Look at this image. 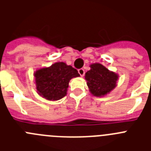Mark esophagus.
<instances>
[{"label":"esophagus","mask_w":151,"mask_h":151,"mask_svg":"<svg viewBox=\"0 0 151 151\" xmlns=\"http://www.w3.org/2000/svg\"><path fill=\"white\" fill-rule=\"evenodd\" d=\"M78 72L81 76H83L84 75H85V70H84V69H78Z\"/></svg>","instance_id":"34e87169"}]
</instances>
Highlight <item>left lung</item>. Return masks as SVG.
Returning a JSON list of instances; mask_svg holds the SVG:
<instances>
[{
	"label": "left lung",
	"instance_id": "obj_1",
	"mask_svg": "<svg viewBox=\"0 0 151 151\" xmlns=\"http://www.w3.org/2000/svg\"><path fill=\"white\" fill-rule=\"evenodd\" d=\"M85 79L90 91L94 96L105 95L116 87L118 76L110 72L100 63L91 65V70L85 73Z\"/></svg>",
	"mask_w": 151,
	"mask_h": 151
}]
</instances>
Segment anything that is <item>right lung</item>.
Listing matches in <instances>:
<instances>
[{"label":"right lung","mask_w":151,"mask_h":151,"mask_svg":"<svg viewBox=\"0 0 151 151\" xmlns=\"http://www.w3.org/2000/svg\"><path fill=\"white\" fill-rule=\"evenodd\" d=\"M79 76L76 69L64 63H56L35 73L38 94L49 101H57L66 94L72 78Z\"/></svg>","instance_id":"add662e5"}]
</instances>
